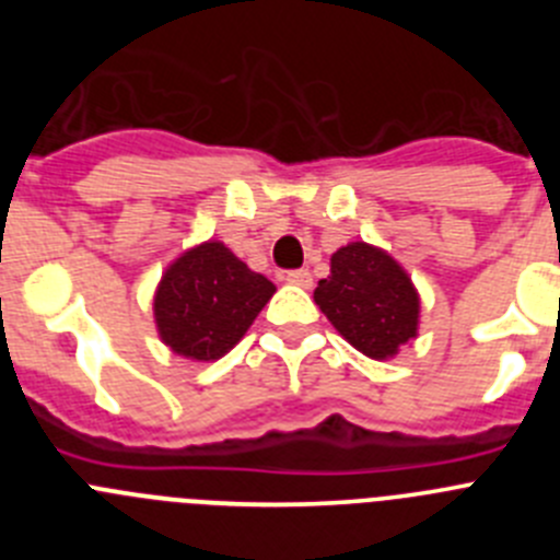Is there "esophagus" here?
<instances>
[{
  "label": "esophagus",
  "instance_id": "1",
  "mask_svg": "<svg viewBox=\"0 0 560 560\" xmlns=\"http://www.w3.org/2000/svg\"><path fill=\"white\" fill-rule=\"evenodd\" d=\"M285 283L291 285H300V289H311V271L308 269H294V271H285Z\"/></svg>",
  "mask_w": 560,
  "mask_h": 560
}]
</instances>
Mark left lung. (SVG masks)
Returning <instances> with one entry per match:
<instances>
[{
    "instance_id": "obj_1",
    "label": "left lung",
    "mask_w": 560,
    "mask_h": 560,
    "mask_svg": "<svg viewBox=\"0 0 560 560\" xmlns=\"http://www.w3.org/2000/svg\"><path fill=\"white\" fill-rule=\"evenodd\" d=\"M336 330L368 359L387 361L418 336L420 294L407 269L364 241L330 255V275L314 291Z\"/></svg>"
}]
</instances>
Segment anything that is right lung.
Instances as JSON below:
<instances>
[{
    "label": "right lung",
    "instance_id": "obj_1",
    "mask_svg": "<svg viewBox=\"0 0 560 560\" xmlns=\"http://www.w3.org/2000/svg\"><path fill=\"white\" fill-rule=\"evenodd\" d=\"M275 291L230 246L205 241L162 271L153 291L156 334L182 359L215 361L244 339Z\"/></svg>",
    "mask_w": 560,
    "mask_h": 560
}]
</instances>
